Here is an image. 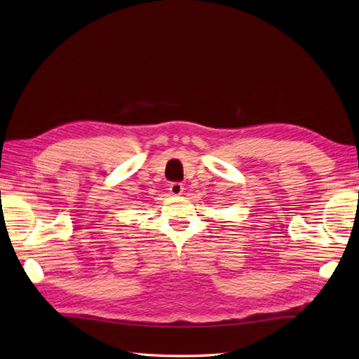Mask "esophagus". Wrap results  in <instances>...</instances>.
<instances>
[{
  "label": "esophagus",
  "instance_id": "obj_1",
  "mask_svg": "<svg viewBox=\"0 0 359 359\" xmlns=\"http://www.w3.org/2000/svg\"><path fill=\"white\" fill-rule=\"evenodd\" d=\"M170 193L172 196H180L182 193H184V185H182L180 182H172V184L170 185Z\"/></svg>",
  "mask_w": 359,
  "mask_h": 359
}]
</instances>
